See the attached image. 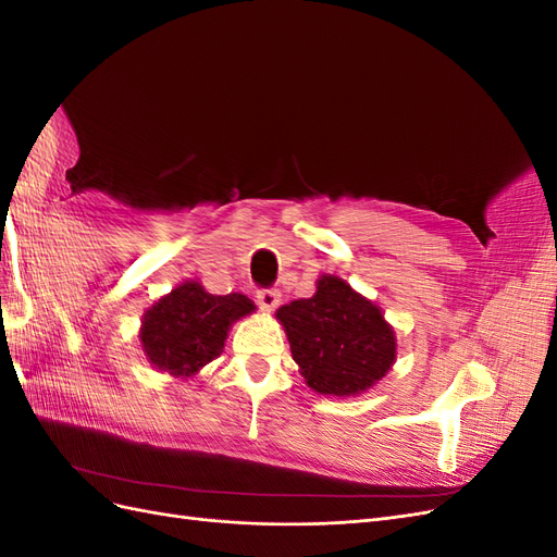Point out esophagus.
Wrapping results in <instances>:
<instances>
[{
  "instance_id": "1",
  "label": "esophagus",
  "mask_w": 557,
  "mask_h": 557,
  "mask_svg": "<svg viewBox=\"0 0 557 557\" xmlns=\"http://www.w3.org/2000/svg\"><path fill=\"white\" fill-rule=\"evenodd\" d=\"M278 301H281V293L278 290H260L258 293V305L267 313L274 311L278 307Z\"/></svg>"
}]
</instances>
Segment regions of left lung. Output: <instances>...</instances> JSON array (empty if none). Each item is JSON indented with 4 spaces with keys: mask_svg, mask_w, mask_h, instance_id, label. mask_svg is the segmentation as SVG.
I'll use <instances>...</instances> for the list:
<instances>
[{
    "mask_svg": "<svg viewBox=\"0 0 557 557\" xmlns=\"http://www.w3.org/2000/svg\"><path fill=\"white\" fill-rule=\"evenodd\" d=\"M276 320L299 374L318 395L358 397L397 360V336L381 307L342 276L323 274L313 297L283 305Z\"/></svg>",
    "mask_w": 557,
    "mask_h": 557,
    "instance_id": "obj_1",
    "label": "left lung"
}]
</instances>
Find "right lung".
Wrapping results in <instances>:
<instances>
[{
  "mask_svg": "<svg viewBox=\"0 0 557 557\" xmlns=\"http://www.w3.org/2000/svg\"><path fill=\"white\" fill-rule=\"evenodd\" d=\"M250 313L256 305L242 293L211 295L199 281H183L144 311L141 350L160 372L193 379L221 358L227 332Z\"/></svg>",
  "mask_w": 557,
  "mask_h": 557,
  "instance_id": "add662e5",
  "label": "right lung"
}]
</instances>
